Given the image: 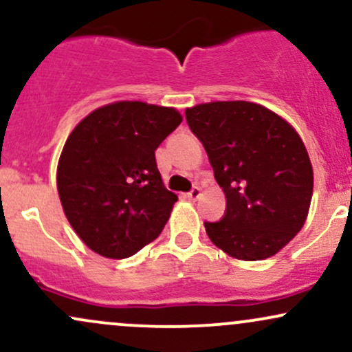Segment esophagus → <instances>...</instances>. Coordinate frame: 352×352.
I'll return each instance as SVG.
<instances>
[{
    "label": "esophagus",
    "instance_id": "esophagus-1",
    "mask_svg": "<svg viewBox=\"0 0 352 352\" xmlns=\"http://www.w3.org/2000/svg\"><path fill=\"white\" fill-rule=\"evenodd\" d=\"M200 195H201V190H200L199 187H193V188L190 190V192L187 193V197H188L190 200H197Z\"/></svg>",
    "mask_w": 352,
    "mask_h": 352
}]
</instances>
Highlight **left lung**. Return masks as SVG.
<instances>
[{"instance_id":"obj_1","label":"left lung","mask_w":352,"mask_h":352,"mask_svg":"<svg viewBox=\"0 0 352 352\" xmlns=\"http://www.w3.org/2000/svg\"><path fill=\"white\" fill-rule=\"evenodd\" d=\"M227 197L220 221H205L210 240L230 256L265 260L305 225L313 167L296 131L273 111L246 100L185 111Z\"/></svg>"}]
</instances>
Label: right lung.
I'll return each mask as SVG.
<instances>
[{
	"mask_svg": "<svg viewBox=\"0 0 352 352\" xmlns=\"http://www.w3.org/2000/svg\"><path fill=\"white\" fill-rule=\"evenodd\" d=\"M180 122L172 107L122 100L96 109L67 137L59 199L92 252L122 260L160 235L177 195L164 187L155 151Z\"/></svg>",
	"mask_w": 352,
	"mask_h": 352,
	"instance_id": "add662e5",
	"label": "right lung"
}]
</instances>
